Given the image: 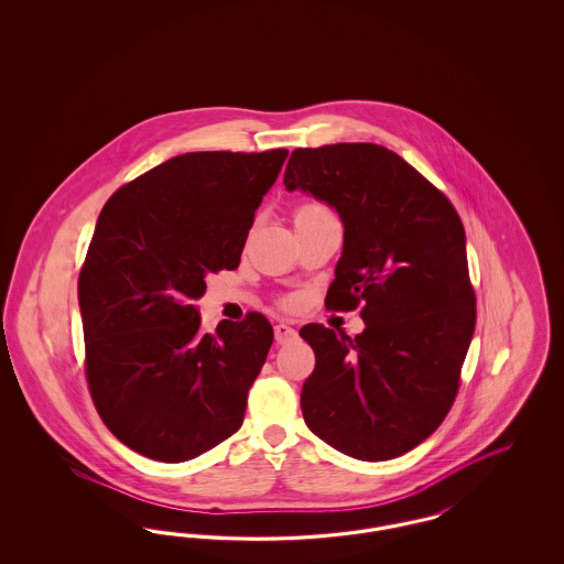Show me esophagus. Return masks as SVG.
Listing matches in <instances>:
<instances>
[{"mask_svg": "<svg viewBox=\"0 0 564 564\" xmlns=\"http://www.w3.org/2000/svg\"><path fill=\"white\" fill-rule=\"evenodd\" d=\"M295 336H297V332H295L294 327H290L288 323H276L274 325V340H276V345H285V343L294 340Z\"/></svg>", "mask_w": 564, "mask_h": 564, "instance_id": "obj_1", "label": "esophagus"}]
</instances>
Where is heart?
Listing matches in <instances>:
<instances>
[{"label":"heart","mask_w":564,"mask_h":564,"mask_svg":"<svg viewBox=\"0 0 564 564\" xmlns=\"http://www.w3.org/2000/svg\"><path fill=\"white\" fill-rule=\"evenodd\" d=\"M317 215H329V212H327V207L322 205V203H304V205H300V207L295 209L294 221L295 219H302V217H317ZM281 306H283V308H294V297H283V300H281Z\"/></svg>","instance_id":"b5f03b06"}]
</instances>
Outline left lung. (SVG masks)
Instances as JSON below:
<instances>
[{
  "instance_id": "8db88e82",
  "label": "left lung",
  "mask_w": 564,
  "mask_h": 564,
  "mask_svg": "<svg viewBox=\"0 0 564 564\" xmlns=\"http://www.w3.org/2000/svg\"><path fill=\"white\" fill-rule=\"evenodd\" d=\"M283 184L343 217L325 304H364L366 322L355 338L319 323L300 329L315 350L300 395L304 421L352 458L405 455L453 408L476 327L463 221L444 192L376 143L297 148Z\"/></svg>"
}]
</instances>
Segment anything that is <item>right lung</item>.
<instances>
[{"instance_id":"right-lung-1","label":"right lung","mask_w":564,"mask_h":564,"mask_svg":"<svg viewBox=\"0 0 564 564\" xmlns=\"http://www.w3.org/2000/svg\"><path fill=\"white\" fill-rule=\"evenodd\" d=\"M288 150L189 152L101 209L78 279L84 372L101 421L139 455L182 463L242 425L272 327L260 313L200 332L205 276L239 269Z\"/></svg>"}]
</instances>
